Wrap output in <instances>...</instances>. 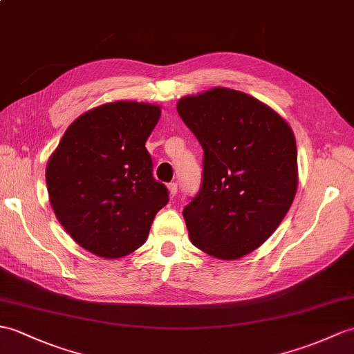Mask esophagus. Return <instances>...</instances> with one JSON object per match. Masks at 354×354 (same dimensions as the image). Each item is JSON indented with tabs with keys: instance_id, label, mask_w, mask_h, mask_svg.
I'll return each instance as SVG.
<instances>
[{
	"instance_id": "obj_1",
	"label": "esophagus",
	"mask_w": 354,
	"mask_h": 354,
	"mask_svg": "<svg viewBox=\"0 0 354 354\" xmlns=\"http://www.w3.org/2000/svg\"><path fill=\"white\" fill-rule=\"evenodd\" d=\"M167 187H169V193H170V196H171V197H175V196H176V193H178V184H176V183H170Z\"/></svg>"
}]
</instances>
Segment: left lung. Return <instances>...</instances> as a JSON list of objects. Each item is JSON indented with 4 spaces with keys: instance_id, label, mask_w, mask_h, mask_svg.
I'll return each instance as SVG.
<instances>
[{
    "instance_id": "8db88e82",
    "label": "left lung",
    "mask_w": 354,
    "mask_h": 354,
    "mask_svg": "<svg viewBox=\"0 0 354 354\" xmlns=\"http://www.w3.org/2000/svg\"><path fill=\"white\" fill-rule=\"evenodd\" d=\"M178 113L203 149L202 184L183 214L192 243L220 259L258 249L297 190L292 129L253 96L225 87L185 96Z\"/></svg>"
}]
</instances>
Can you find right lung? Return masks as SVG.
Wrapping results in <instances>:
<instances>
[{
  "mask_svg": "<svg viewBox=\"0 0 354 354\" xmlns=\"http://www.w3.org/2000/svg\"><path fill=\"white\" fill-rule=\"evenodd\" d=\"M160 106L131 101L104 104L66 129L46 166L49 202L81 248L120 258L145 244L167 187L152 175L145 147Z\"/></svg>",
  "mask_w": 354,
  "mask_h": 354,
  "instance_id": "obj_1",
  "label": "right lung"
}]
</instances>
